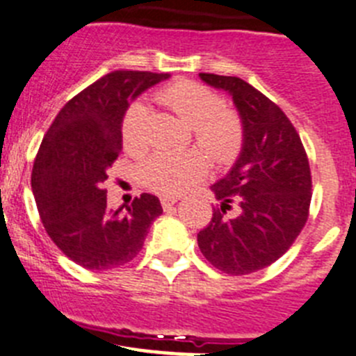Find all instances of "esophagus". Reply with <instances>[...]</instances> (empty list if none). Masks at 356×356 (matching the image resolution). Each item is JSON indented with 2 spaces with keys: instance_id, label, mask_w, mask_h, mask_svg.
Instances as JSON below:
<instances>
[{
  "instance_id": "1",
  "label": "esophagus",
  "mask_w": 356,
  "mask_h": 356,
  "mask_svg": "<svg viewBox=\"0 0 356 356\" xmlns=\"http://www.w3.org/2000/svg\"><path fill=\"white\" fill-rule=\"evenodd\" d=\"M175 204H177V198L175 197H163L161 198V206L165 211H170Z\"/></svg>"
}]
</instances>
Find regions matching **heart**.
Here are the masks:
<instances>
[{"instance_id": "obj_1", "label": "heart", "mask_w": 356, "mask_h": 356, "mask_svg": "<svg viewBox=\"0 0 356 356\" xmlns=\"http://www.w3.org/2000/svg\"><path fill=\"white\" fill-rule=\"evenodd\" d=\"M156 101L177 115L193 129L197 145L214 163L225 165L238 156L243 142V126L238 113L223 106L216 92L200 83L175 81L156 94ZM147 110L133 104L122 122V143L129 154H142L149 145ZM207 172L206 158L197 152L150 156L142 166V181L156 193L174 197L190 190Z\"/></svg>"}]
</instances>
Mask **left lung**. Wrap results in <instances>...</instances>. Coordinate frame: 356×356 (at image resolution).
Instances as JSON below:
<instances>
[{
  "label": "left lung",
  "mask_w": 356,
  "mask_h": 356,
  "mask_svg": "<svg viewBox=\"0 0 356 356\" xmlns=\"http://www.w3.org/2000/svg\"><path fill=\"white\" fill-rule=\"evenodd\" d=\"M198 76L232 97L243 126L238 159L211 186L220 206L198 232V248L223 273H254L286 254L305 227L309 159L289 118L264 94L234 76Z\"/></svg>",
  "instance_id": "1"
}]
</instances>
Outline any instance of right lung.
Listing matches in <instances>:
<instances>
[{"instance_id": "right-lung-1", "label": "right lung", "mask_w": 356, "mask_h": 356, "mask_svg": "<svg viewBox=\"0 0 356 356\" xmlns=\"http://www.w3.org/2000/svg\"><path fill=\"white\" fill-rule=\"evenodd\" d=\"M170 78L115 70L70 99L44 136L31 172L44 229L63 254L92 271L133 261L150 223L163 213L159 198L142 193L122 211L111 209L104 181L122 152V120L131 101Z\"/></svg>"}]
</instances>
